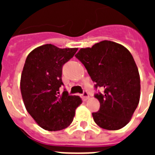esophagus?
<instances>
[{
    "instance_id": "esophagus-1",
    "label": "esophagus",
    "mask_w": 155,
    "mask_h": 155,
    "mask_svg": "<svg viewBox=\"0 0 155 155\" xmlns=\"http://www.w3.org/2000/svg\"><path fill=\"white\" fill-rule=\"evenodd\" d=\"M82 98H83V100H84V101H86V100L89 98V94H88V93L86 91H84V92L82 93Z\"/></svg>"
}]
</instances>
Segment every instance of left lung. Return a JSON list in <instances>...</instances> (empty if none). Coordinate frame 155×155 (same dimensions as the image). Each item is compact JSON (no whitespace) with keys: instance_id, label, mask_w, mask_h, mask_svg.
Segmentation results:
<instances>
[{"instance_id":"left-lung-1","label":"left lung","mask_w":155,"mask_h":155,"mask_svg":"<svg viewBox=\"0 0 155 155\" xmlns=\"http://www.w3.org/2000/svg\"><path fill=\"white\" fill-rule=\"evenodd\" d=\"M75 57L95 83L94 88L103 90L94 94L100 102L98 112L92 113L94 122L109 130L125 127L137 107L140 92L139 71L132 54L122 45L104 40L81 49Z\"/></svg>"}]
</instances>
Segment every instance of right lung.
Wrapping results in <instances>:
<instances>
[{
  "instance_id": "add662e5",
  "label": "right lung",
  "mask_w": 155,
  "mask_h": 155,
  "mask_svg": "<svg viewBox=\"0 0 155 155\" xmlns=\"http://www.w3.org/2000/svg\"><path fill=\"white\" fill-rule=\"evenodd\" d=\"M77 50L46 44L35 48L25 60L20 83L23 102L30 116L46 130L68 127L73 121L75 109L81 104L78 95H70L66 89L60 92L64 85L63 66Z\"/></svg>"
}]
</instances>
